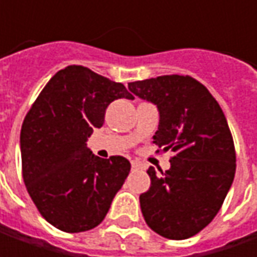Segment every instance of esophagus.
I'll use <instances>...</instances> for the list:
<instances>
[{
	"label": "esophagus",
	"instance_id": "obj_1",
	"mask_svg": "<svg viewBox=\"0 0 257 257\" xmlns=\"http://www.w3.org/2000/svg\"><path fill=\"white\" fill-rule=\"evenodd\" d=\"M140 166H142L140 162H137V160H132V167H133L134 170H136V169H140Z\"/></svg>",
	"mask_w": 257,
	"mask_h": 257
}]
</instances>
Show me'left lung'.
Listing matches in <instances>:
<instances>
[{"label": "left lung", "mask_w": 257, "mask_h": 257, "mask_svg": "<svg viewBox=\"0 0 257 257\" xmlns=\"http://www.w3.org/2000/svg\"><path fill=\"white\" fill-rule=\"evenodd\" d=\"M128 90L157 105L153 143L172 152V167H149L150 189L140 194L149 227L183 240L203 230L220 210L236 172L232 133L219 103L190 75H160L128 83ZM134 98V97H133Z\"/></svg>", "instance_id": "1"}]
</instances>
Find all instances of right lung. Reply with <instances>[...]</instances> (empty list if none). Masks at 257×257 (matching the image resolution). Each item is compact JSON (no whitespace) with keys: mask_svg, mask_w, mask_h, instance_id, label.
Returning a JSON list of instances; mask_svg holds the SVG:
<instances>
[{"mask_svg":"<svg viewBox=\"0 0 257 257\" xmlns=\"http://www.w3.org/2000/svg\"><path fill=\"white\" fill-rule=\"evenodd\" d=\"M117 98L133 95L121 83L68 65L45 84L25 115L20 137L25 187L40 214L63 232L98 226L130 173L123 156L100 159L87 147Z\"/></svg>","mask_w":257,"mask_h":257,"instance_id":"right-lung-1","label":"right lung"}]
</instances>
